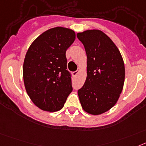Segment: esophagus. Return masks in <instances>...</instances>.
<instances>
[{
    "mask_svg": "<svg viewBox=\"0 0 146 146\" xmlns=\"http://www.w3.org/2000/svg\"><path fill=\"white\" fill-rule=\"evenodd\" d=\"M78 73H79V71H78V70H76V71L73 72V76H76L78 74Z\"/></svg>",
    "mask_w": 146,
    "mask_h": 146,
    "instance_id": "34e87169",
    "label": "esophagus"
}]
</instances>
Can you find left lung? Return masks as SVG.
Instances as JSON below:
<instances>
[{
    "mask_svg": "<svg viewBox=\"0 0 146 146\" xmlns=\"http://www.w3.org/2000/svg\"><path fill=\"white\" fill-rule=\"evenodd\" d=\"M87 57V78L78 90L82 108L91 115L104 113L117 103L123 87L125 67L112 40L100 30L77 34Z\"/></svg>",
    "mask_w": 146,
    "mask_h": 146,
    "instance_id": "1",
    "label": "left lung"
}]
</instances>
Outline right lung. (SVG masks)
<instances>
[{"label":"right lung","mask_w":146,"mask_h":146,"mask_svg":"<svg viewBox=\"0 0 146 146\" xmlns=\"http://www.w3.org/2000/svg\"><path fill=\"white\" fill-rule=\"evenodd\" d=\"M75 39L71 29L53 28L28 49L23 68L24 84L33 103L44 111L60 110L73 90L65 54Z\"/></svg>","instance_id":"right-lung-1"}]
</instances>
